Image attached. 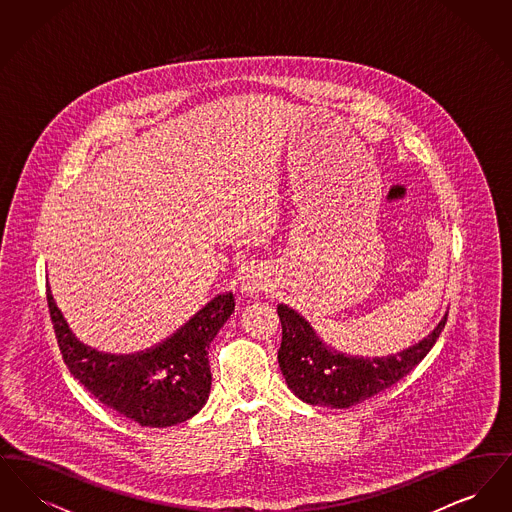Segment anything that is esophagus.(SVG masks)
Returning a JSON list of instances; mask_svg holds the SVG:
<instances>
[{"label":"esophagus","mask_w":512,"mask_h":512,"mask_svg":"<svg viewBox=\"0 0 512 512\" xmlns=\"http://www.w3.org/2000/svg\"><path fill=\"white\" fill-rule=\"evenodd\" d=\"M267 288V276L261 268H249L242 282V292L259 293Z\"/></svg>","instance_id":"1"}]
</instances>
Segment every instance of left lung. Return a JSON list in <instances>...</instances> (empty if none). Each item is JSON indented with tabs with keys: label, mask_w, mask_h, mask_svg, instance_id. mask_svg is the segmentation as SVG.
<instances>
[{
	"label": "left lung",
	"mask_w": 512,
	"mask_h": 512,
	"mask_svg": "<svg viewBox=\"0 0 512 512\" xmlns=\"http://www.w3.org/2000/svg\"><path fill=\"white\" fill-rule=\"evenodd\" d=\"M282 343L278 365L288 388L305 403L347 409L403 380L438 341L447 315L436 330L413 347L390 357H347L326 347L311 324L286 305H278Z\"/></svg>",
	"instance_id": "obj_1"
}]
</instances>
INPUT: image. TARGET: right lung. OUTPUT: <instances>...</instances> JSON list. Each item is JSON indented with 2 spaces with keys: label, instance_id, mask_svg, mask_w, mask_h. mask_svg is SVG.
Wrapping results in <instances>:
<instances>
[{
  "label": "right lung",
  "instance_id": "right-lung-1",
  "mask_svg": "<svg viewBox=\"0 0 512 512\" xmlns=\"http://www.w3.org/2000/svg\"><path fill=\"white\" fill-rule=\"evenodd\" d=\"M49 317L63 361L74 378L105 407L140 426L167 428L201 411L211 390L209 343L234 313V295L207 303L174 336L146 353L103 355L76 340L53 295Z\"/></svg>",
  "mask_w": 512,
  "mask_h": 512
}]
</instances>
